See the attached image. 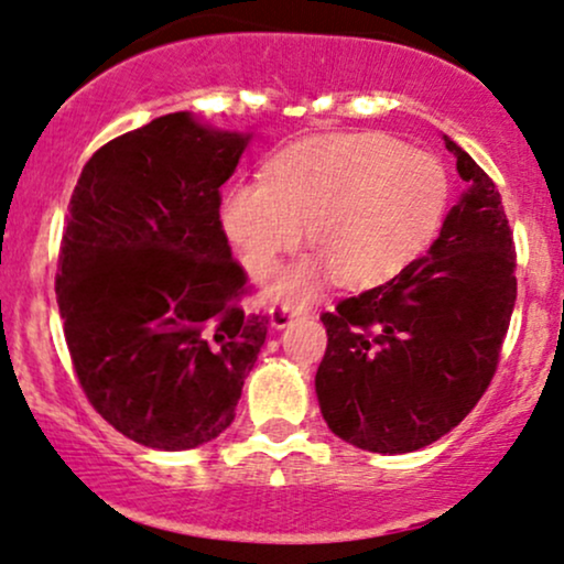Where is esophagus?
Masks as SVG:
<instances>
[{
    "mask_svg": "<svg viewBox=\"0 0 564 564\" xmlns=\"http://www.w3.org/2000/svg\"><path fill=\"white\" fill-rule=\"evenodd\" d=\"M304 313H307V310L289 307V304H275V307L270 310V323H273V328H286L291 321L300 318Z\"/></svg>",
    "mask_w": 564,
    "mask_h": 564,
    "instance_id": "1",
    "label": "esophagus"
}]
</instances>
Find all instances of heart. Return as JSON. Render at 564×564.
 <instances>
[{
  "instance_id": "obj_1",
  "label": "heart",
  "mask_w": 564,
  "mask_h": 564,
  "mask_svg": "<svg viewBox=\"0 0 564 564\" xmlns=\"http://www.w3.org/2000/svg\"><path fill=\"white\" fill-rule=\"evenodd\" d=\"M448 172L435 156L384 134H323L275 159L270 183H238L223 198V228L254 278L310 243L321 254L289 268L270 300L302 304L339 275L377 286L416 260L448 209Z\"/></svg>"
}]
</instances>
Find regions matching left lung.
<instances>
[{"label": "left lung", "instance_id": "obj_1", "mask_svg": "<svg viewBox=\"0 0 564 564\" xmlns=\"http://www.w3.org/2000/svg\"><path fill=\"white\" fill-rule=\"evenodd\" d=\"M443 140L469 187L437 241L392 281L321 315V413L336 437L371 453L419 451L462 424L494 379L514 310L501 193L467 151Z\"/></svg>", "mask_w": 564, "mask_h": 564}]
</instances>
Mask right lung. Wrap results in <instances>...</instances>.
Returning a JSON list of instances; mask_svg holds the SVG:
<instances>
[{"mask_svg":"<svg viewBox=\"0 0 564 564\" xmlns=\"http://www.w3.org/2000/svg\"><path fill=\"white\" fill-rule=\"evenodd\" d=\"M251 132L177 111L100 148L68 204L55 294L87 400L145 448L187 451L236 419L268 315L219 223Z\"/></svg>","mask_w":564,"mask_h":564,"instance_id":"1","label":"right lung"}]
</instances>
